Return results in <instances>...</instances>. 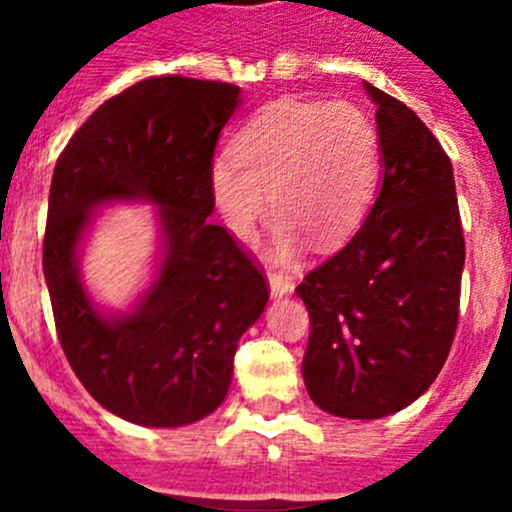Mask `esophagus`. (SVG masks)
Masks as SVG:
<instances>
[{
    "instance_id": "1",
    "label": "esophagus",
    "mask_w": 512,
    "mask_h": 512,
    "mask_svg": "<svg viewBox=\"0 0 512 512\" xmlns=\"http://www.w3.org/2000/svg\"><path fill=\"white\" fill-rule=\"evenodd\" d=\"M267 280H270L272 297H285V294H289L294 289L292 277L285 275V272H270V275H267Z\"/></svg>"
}]
</instances>
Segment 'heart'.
Returning a JSON list of instances; mask_svg holds the SVG:
<instances>
[{
	"mask_svg": "<svg viewBox=\"0 0 512 512\" xmlns=\"http://www.w3.org/2000/svg\"><path fill=\"white\" fill-rule=\"evenodd\" d=\"M381 175L376 123L349 101L267 103L240 128L230 156L210 165V198L227 230L250 240L270 205L272 252L292 257L304 237L334 247L374 203Z\"/></svg>",
	"mask_w": 512,
	"mask_h": 512,
	"instance_id": "obj_1",
	"label": "heart"
}]
</instances>
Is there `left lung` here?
<instances>
[{
	"label": "left lung",
	"instance_id": "8db88e82",
	"mask_svg": "<svg viewBox=\"0 0 512 512\" xmlns=\"http://www.w3.org/2000/svg\"><path fill=\"white\" fill-rule=\"evenodd\" d=\"M366 91L384 160L379 198L297 287L309 312L304 386L342 418L396 414L436 381L456 337L466 262L451 158L406 103Z\"/></svg>",
	"mask_w": 512,
	"mask_h": 512
}]
</instances>
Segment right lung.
Masks as SVG:
<instances>
[{
    "mask_svg": "<svg viewBox=\"0 0 512 512\" xmlns=\"http://www.w3.org/2000/svg\"><path fill=\"white\" fill-rule=\"evenodd\" d=\"M240 103L225 81L153 76L108 98L56 160L44 277L71 369L111 414L175 428L225 401L242 334L270 299L267 277L210 223V165ZM159 205L164 262L126 315H101L80 285L78 242L98 204Z\"/></svg>",
    "mask_w": 512,
    "mask_h": 512,
    "instance_id": "add662e5",
    "label": "right lung"
}]
</instances>
